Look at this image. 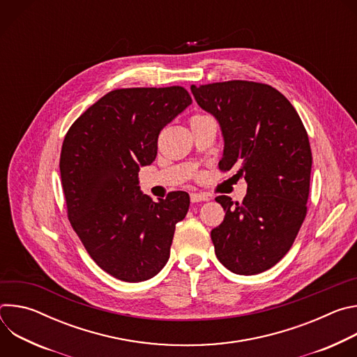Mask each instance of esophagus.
Returning <instances> with one entry per match:
<instances>
[{
	"label": "esophagus",
	"instance_id": "esophagus-1",
	"mask_svg": "<svg viewBox=\"0 0 357 357\" xmlns=\"http://www.w3.org/2000/svg\"><path fill=\"white\" fill-rule=\"evenodd\" d=\"M209 196L206 193H190V202L197 203V202H208Z\"/></svg>",
	"mask_w": 357,
	"mask_h": 357
}]
</instances>
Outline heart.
<instances>
[{
    "label": "heart",
    "instance_id": "1",
    "mask_svg": "<svg viewBox=\"0 0 357 357\" xmlns=\"http://www.w3.org/2000/svg\"><path fill=\"white\" fill-rule=\"evenodd\" d=\"M195 117H199V116H195ZM192 119H193V117H192Z\"/></svg>",
    "mask_w": 357,
    "mask_h": 357
}]
</instances>
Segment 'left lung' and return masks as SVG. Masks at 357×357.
<instances>
[{"instance_id":"8db88e82","label":"left lung","mask_w":357,"mask_h":357,"mask_svg":"<svg viewBox=\"0 0 357 357\" xmlns=\"http://www.w3.org/2000/svg\"><path fill=\"white\" fill-rule=\"evenodd\" d=\"M190 90L220 126L219 168H236L234 176L247 182L241 203L216 197L226 215L211 233L215 252L234 274H260L288 252L307 215L312 168L307 130L287 97L268 84L231 80Z\"/></svg>"}]
</instances>
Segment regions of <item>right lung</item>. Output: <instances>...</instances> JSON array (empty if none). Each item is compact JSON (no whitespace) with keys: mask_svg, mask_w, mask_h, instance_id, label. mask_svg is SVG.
<instances>
[{"mask_svg":"<svg viewBox=\"0 0 357 357\" xmlns=\"http://www.w3.org/2000/svg\"><path fill=\"white\" fill-rule=\"evenodd\" d=\"M190 105L179 86L113 90L63 139L59 168L70 225L96 264L117 280H149L169 259L189 195L152 202L139 190L138 172L155 160L161 130Z\"/></svg>","mask_w":357,"mask_h":357,"instance_id":"1","label":"right lung"}]
</instances>
